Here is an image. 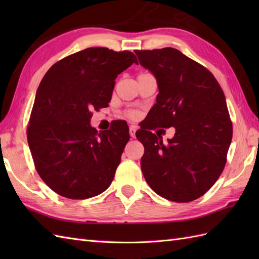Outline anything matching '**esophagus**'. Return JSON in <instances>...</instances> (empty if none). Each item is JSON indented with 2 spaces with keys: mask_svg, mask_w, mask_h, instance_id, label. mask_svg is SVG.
Masks as SVG:
<instances>
[{
  "mask_svg": "<svg viewBox=\"0 0 259 259\" xmlns=\"http://www.w3.org/2000/svg\"><path fill=\"white\" fill-rule=\"evenodd\" d=\"M136 131H137V126L136 125H130L129 134H130L131 138H135V137H136Z\"/></svg>",
  "mask_w": 259,
  "mask_h": 259,
  "instance_id": "obj_1",
  "label": "esophagus"
}]
</instances>
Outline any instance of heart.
I'll list each match as a JSON object with an SVG mask.
<instances>
[{
    "instance_id": "obj_1",
    "label": "heart",
    "mask_w": 259,
    "mask_h": 259,
    "mask_svg": "<svg viewBox=\"0 0 259 259\" xmlns=\"http://www.w3.org/2000/svg\"><path fill=\"white\" fill-rule=\"evenodd\" d=\"M124 114L126 115V117L131 118V119H134V118L137 117V113L135 111H133V110H128V111H125Z\"/></svg>"
}]
</instances>
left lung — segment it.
Masks as SVG:
<instances>
[{
	"mask_svg": "<svg viewBox=\"0 0 259 259\" xmlns=\"http://www.w3.org/2000/svg\"><path fill=\"white\" fill-rule=\"evenodd\" d=\"M156 76L157 103L147 125L136 133L145 147L141 170L151 189L168 200L189 202L205 195L222 175L233 138L224 91L212 73L177 49L136 50ZM175 126L167 144L153 125Z\"/></svg>",
	"mask_w": 259,
	"mask_h": 259,
	"instance_id": "left-lung-1",
	"label": "left lung"
}]
</instances>
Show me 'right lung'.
I'll return each instance as SVG.
<instances>
[{
	"label": "right lung",
	"instance_id": "obj_1",
	"mask_svg": "<svg viewBox=\"0 0 259 259\" xmlns=\"http://www.w3.org/2000/svg\"><path fill=\"white\" fill-rule=\"evenodd\" d=\"M133 63L130 51L89 48L54 63L37 88L27 142L41 179L69 199L100 195L111 185L129 128L115 120L102 133L92 128V111L109 106L115 78Z\"/></svg>",
	"mask_w": 259,
	"mask_h": 259
}]
</instances>
